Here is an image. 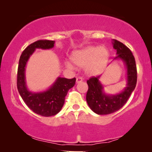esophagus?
Masks as SVG:
<instances>
[{
	"label": "esophagus",
	"mask_w": 152,
	"mask_h": 152,
	"mask_svg": "<svg viewBox=\"0 0 152 152\" xmlns=\"http://www.w3.org/2000/svg\"><path fill=\"white\" fill-rule=\"evenodd\" d=\"M82 81H83V78H82L81 77H77V78H76V83H80V82H81Z\"/></svg>",
	"instance_id": "34e87169"
}]
</instances>
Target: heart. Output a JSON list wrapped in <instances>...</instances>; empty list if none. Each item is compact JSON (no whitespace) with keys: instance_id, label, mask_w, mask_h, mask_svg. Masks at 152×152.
Segmentation results:
<instances>
[{"instance_id":"b5f03b06","label":"heart","mask_w":152,"mask_h":152,"mask_svg":"<svg viewBox=\"0 0 152 152\" xmlns=\"http://www.w3.org/2000/svg\"><path fill=\"white\" fill-rule=\"evenodd\" d=\"M109 57V50L105 47L87 46L72 52L71 60L78 67L84 66L85 73L93 76L100 74L104 70ZM66 65L71 69L74 67L70 62H68Z\"/></svg>"}]
</instances>
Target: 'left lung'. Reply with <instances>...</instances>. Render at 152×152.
<instances>
[{"mask_svg":"<svg viewBox=\"0 0 152 152\" xmlns=\"http://www.w3.org/2000/svg\"><path fill=\"white\" fill-rule=\"evenodd\" d=\"M113 47L116 50L114 59H120L126 69V86L121 92L116 94H107L99 78L101 76L91 77L87 81L88 89L86 102L90 109L99 115L112 114L119 110L126 104L134 90L137 81V66L135 58L129 48L117 40H112Z\"/></svg>","mask_w":152,"mask_h":152,"instance_id":"1","label":"left lung"}]
</instances>
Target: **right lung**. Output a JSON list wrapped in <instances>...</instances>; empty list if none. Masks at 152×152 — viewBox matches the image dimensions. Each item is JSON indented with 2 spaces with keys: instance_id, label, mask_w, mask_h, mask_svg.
I'll use <instances>...</instances> for the list:
<instances>
[{
  "instance_id": "add662e5",
  "label": "right lung",
  "mask_w": 152,
  "mask_h": 152,
  "mask_svg": "<svg viewBox=\"0 0 152 152\" xmlns=\"http://www.w3.org/2000/svg\"><path fill=\"white\" fill-rule=\"evenodd\" d=\"M54 41L48 40L36 41L23 51L19 59L17 74V88L19 94L29 109L43 116H51L58 114L64 106L68 91L76 83V78L68 79L58 77L49 88L43 91L32 92L27 88L25 71L30 56L37 48L50 49L54 46Z\"/></svg>"
}]
</instances>
